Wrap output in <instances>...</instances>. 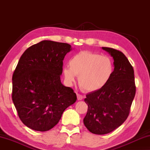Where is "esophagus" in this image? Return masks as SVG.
<instances>
[{"label":"esophagus","instance_id":"34e87169","mask_svg":"<svg viewBox=\"0 0 150 150\" xmlns=\"http://www.w3.org/2000/svg\"><path fill=\"white\" fill-rule=\"evenodd\" d=\"M77 100H81L83 98V96L82 95H81V94L77 93Z\"/></svg>","mask_w":150,"mask_h":150}]
</instances>
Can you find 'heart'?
<instances>
[{"label": "heart", "mask_w": 150, "mask_h": 150, "mask_svg": "<svg viewBox=\"0 0 150 150\" xmlns=\"http://www.w3.org/2000/svg\"><path fill=\"white\" fill-rule=\"evenodd\" d=\"M69 67L62 69L65 82L71 85L79 76V84L85 91H96L107 84L114 71L112 60L88 51H83L71 58Z\"/></svg>", "instance_id": "1"}]
</instances>
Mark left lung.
Wrapping results in <instances>:
<instances>
[{
  "instance_id": "left-lung-1",
  "label": "left lung",
  "mask_w": 150,
  "mask_h": 150,
  "mask_svg": "<svg viewBox=\"0 0 150 150\" xmlns=\"http://www.w3.org/2000/svg\"><path fill=\"white\" fill-rule=\"evenodd\" d=\"M102 49L113 57V74L105 87L86 95L88 110L83 119L86 128L98 135L110 133L124 122L136 94L134 69L125 55L113 48Z\"/></svg>"
}]
</instances>
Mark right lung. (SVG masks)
Returning <instances> with one entry per match:
<instances>
[{"label":"right lung","mask_w":150,"mask_h":150,"mask_svg":"<svg viewBox=\"0 0 150 150\" xmlns=\"http://www.w3.org/2000/svg\"><path fill=\"white\" fill-rule=\"evenodd\" d=\"M72 50L66 43L44 40L25 51L12 75V101L24 125L45 132L59 122L77 100L60 79L63 60Z\"/></svg>","instance_id":"1"}]
</instances>
